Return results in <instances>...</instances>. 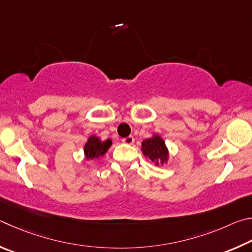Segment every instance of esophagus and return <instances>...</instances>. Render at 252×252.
<instances>
[{"label": "esophagus", "instance_id": "obj_1", "mask_svg": "<svg viewBox=\"0 0 252 252\" xmlns=\"http://www.w3.org/2000/svg\"><path fill=\"white\" fill-rule=\"evenodd\" d=\"M134 137L133 136H128V137H125V138H123L122 139V142L124 143V144H127V145H131V144H134Z\"/></svg>", "mask_w": 252, "mask_h": 252}]
</instances>
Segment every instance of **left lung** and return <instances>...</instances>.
<instances>
[{
  "mask_svg": "<svg viewBox=\"0 0 252 252\" xmlns=\"http://www.w3.org/2000/svg\"><path fill=\"white\" fill-rule=\"evenodd\" d=\"M142 151L144 155L148 157L152 161H155L158 165L164 162L168 158V152L165 146V142L159 136H154L152 138L145 139L142 144Z\"/></svg>",
  "mask_w": 252,
  "mask_h": 252,
  "instance_id": "obj_1",
  "label": "left lung"
}]
</instances>
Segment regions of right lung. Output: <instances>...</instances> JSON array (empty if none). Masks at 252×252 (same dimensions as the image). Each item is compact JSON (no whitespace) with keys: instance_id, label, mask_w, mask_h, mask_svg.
<instances>
[{"instance_id":"right-lung-1","label":"right lung","mask_w":252,"mask_h":252,"mask_svg":"<svg viewBox=\"0 0 252 252\" xmlns=\"http://www.w3.org/2000/svg\"><path fill=\"white\" fill-rule=\"evenodd\" d=\"M112 145V140L107 139L105 142H101L95 136H92V137L88 139L86 143L85 147H84V152H85V156L87 159H94V158H98L101 155L107 152V149Z\"/></svg>"}]
</instances>
